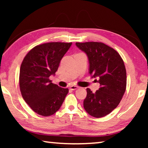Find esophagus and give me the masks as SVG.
I'll return each instance as SVG.
<instances>
[{
    "label": "esophagus",
    "mask_w": 148,
    "mask_h": 148,
    "mask_svg": "<svg viewBox=\"0 0 148 148\" xmlns=\"http://www.w3.org/2000/svg\"><path fill=\"white\" fill-rule=\"evenodd\" d=\"M77 88H78V87L76 86H72L70 87V89H71V90H76Z\"/></svg>",
    "instance_id": "esophagus-1"
}]
</instances>
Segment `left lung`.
I'll list each match as a JSON object with an SVG mask.
<instances>
[{
    "label": "left lung",
    "instance_id": "obj_1",
    "mask_svg": "<svg viewBox=\"0 0 148 148\" xmlns=\"http://www.w3.org/2000/svg\"><path fill=\"white\" fill-rule=\"evenodd\" d=\"M76 45L87 55L89 74L92 77H97L100 84V88L95 93L87 88L84 108L90 116L104 117L118 106L125 92L127 74L124 62L116 50L102 42H76Z\"/></svg>",
    "mask_w": 148,
    "mask_h": 148
}]
</instances>
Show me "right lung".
Masks as SVG:
<instances>
[{"mask_svg": "<svg viewBox=\"0 0 148 148\" xmlns=\"http://www.w3.org/2000/svg\"><path fill=\"white\" fill-rule=\"evenodd\" d=\"M72 42H49L33 47L20 67L19 87L22 97L31 108L42 116L54 114L69 92L49 79L55 75L60 61Z\"/></svg>", "mask_w": 148, "mask_h": 148, "instance_id": "1", "label": "right lung"}]
</instances>
